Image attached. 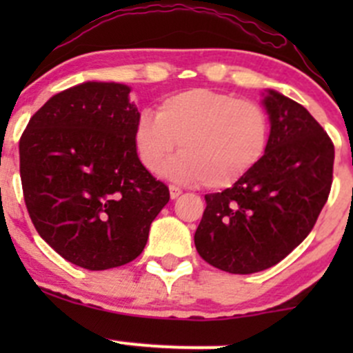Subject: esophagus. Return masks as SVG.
Returning a JSON list of instances; mask_svg holds the SVG:
<instances>
[{
	"mask_svg": "<svg viewBox=\"0 0 353 353\" xmlns=\"http://www.w3.org/2000/svg\"><path fill=\"white\" fill-rule=\"evenodd\" d=\"M169 193H170V198L176 199L181 196V193H183V191H181L177 186H169Z\"/></svg>",
	"mask_w": 353,
	"mask_h": 353,
	"instance_id": "1",
	"label": "esophagus"
}]
</instances>
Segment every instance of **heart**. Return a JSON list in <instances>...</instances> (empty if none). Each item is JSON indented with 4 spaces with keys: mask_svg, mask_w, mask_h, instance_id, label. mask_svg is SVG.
<instances>
[{
    "mask_svg": "<svg viewBox=\"0 0 353 353\" xmlns=\"http://www.w3.org/2000/svg\"><path fill=\"white\" fill-rule=\"evenodd\" d=\"M270 123L254 101L191 88L160 102L157 116L141 112L134 145L145 169L159 172L179 143L165 174L181 183L220 190L245 176L268 145Z\"/></svg>",
    "mask_w": 353,
    "mask_h": 353,
    "instance_id": "obj_1",
    "label": "heart"
}]
</instances>
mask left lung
<instances>
[{"instance_id": "obj_1", "label": "left lung", "mask_w": 353, "mask_h": 353, "mask_svg": "<svg viewBox=\"0 0 353 353\" xmlns=\"http://www.w3.org/2000/svg\"><path fill=\"white\" fill-rule=\"evenodd\" d=\"M270 117L265 155L222 193L205 194L194 245L206 263L236 275L263 272L307 237L328 199L334 147L321 124L276 90L263 94Z\"/></svg>"}]
</instances>
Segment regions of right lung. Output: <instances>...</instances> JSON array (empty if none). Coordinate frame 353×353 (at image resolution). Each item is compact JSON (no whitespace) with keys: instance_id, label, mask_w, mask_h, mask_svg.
<instances>
[{"instance_id":"right-lung-1","label":"right lung","mask_w":353,"mask_h":353,"mask_svg":"<svg viewBox=\"0 0 353 353\" xmlns=\"http://www.w3.org/2000/svg\"><path fill=\"white\" fill-rule=\"evenodd\" d=\"M131 88L85 81L52 95L20 138V177L39 236L85 270L133 261L169 203V188L143 167Z\"/></svg>"}]
</instances>
